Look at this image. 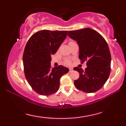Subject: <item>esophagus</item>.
<instances>
[{
	"label": "esophagus",
	"instance_id": "34e87169",
	"mask_svg": "<svg viewBox=\"0 0 126 126\" xmlns=\"http://www.w3.org/2000/svg\"><path fill=\"white\" fill-rule=\"evenodd\" d=\"M73 68H70V69H69V72H73Z\"/></svg>",
	"mask_w": 126,
	"mask_h": 126
}]
</instances>
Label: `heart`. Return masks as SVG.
Instances as JSON below:
<instances>
[{
  "mask_svg": "<svg viewBox=\"0 0 126 126\" xmlns=\"http://www.w3.org/2000/svg\"><path fill=\"white\" fill-rule=\"evenodd\" d=\"M70 43H72V42H70ZM65 63H66V64H70V62H69V61H66V62H65Z\"/></svg>",
  "mask_w": 126,
  "mask_h": 126,
  "instance_id": "heart-1",
  "label": "heart"
}]
</instances>
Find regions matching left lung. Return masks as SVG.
Here are the masks:
<instances>
[{
    "label": "left lung",
    "mask_w": 126,
    "mask_h": 126,
    "mask_svg": "<svg viewBox=\"0 0 126 126\" xmlns=\"http://www.w3.org/2000/svg\"><path fill=\"white\" fill-rule=\"evenodd\" d=\"M70 38L77 42L79 47V58L87 61V67H75L79 78L74 81L76 88L86 93H93L101 89L109 77L111 57L109 47L100 34L89 28L68 33Z\"/></svg>",
    "instance_id": "obj_1"
}]
</instances>
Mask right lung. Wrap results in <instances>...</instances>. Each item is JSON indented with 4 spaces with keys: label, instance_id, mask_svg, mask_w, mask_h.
I'll list each match as a JSON object with an SVG mask.
<instances>
[{
    "label": "right lung",
    "instance_id": "add662e5",
    "mask_svg": "<svg viewBox=\"0 0 126 126\" xmlns=\"http://www.w3.org/2000/svg\"><path fill=\"white\" fill-rule=\"evenodd\" d=\"M68 31L42 30L27 42L23 54L25 78L38 94L50 95L60 88V79L69 72L63 66L51 68V56L54 54L67 36Z\"/></svg>",
    "mask_w": 126,
    "mask_h": 126
}]
</instances>
